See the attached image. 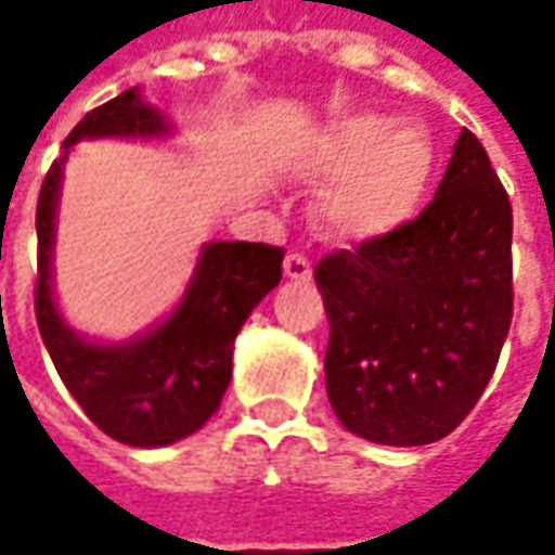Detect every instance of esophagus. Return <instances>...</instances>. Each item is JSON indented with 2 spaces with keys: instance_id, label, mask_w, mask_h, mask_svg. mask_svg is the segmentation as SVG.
Wrapping results in <instances>:
<instances>
[{
  "instance_id": "esophagus-1",
  "label": "esophagus",
  "mask_w": 555,
  "mask_h": 555,
  "mask_svg": "<svg viewBox=\"0 0 555 555\" xmlns=\"http://www.w3.org/2000/svg\"><path fill=\"white\" fill-rule=\"evenodd\" d=\"M284 274L289 281H311V259L306 253H289L284 259Z\"/></svg>"
}]
</instances>
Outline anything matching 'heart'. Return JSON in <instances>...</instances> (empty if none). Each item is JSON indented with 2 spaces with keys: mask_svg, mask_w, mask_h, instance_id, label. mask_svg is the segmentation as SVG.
<instances>
[{
  "mask_svg": "<svg viewBox=\"0 0 555 555\" xmlns=\"http://www.w3.org/2000/svg\"><path fill=\"white\" fill-rule=\"evenodd\" d=\"M309 176H339L324 197V222L339 237H379L414 219L433 179V141L420 126L383 117L336 122L309 160Z\"/></svg>",
  "mask_w": 555,
  "mask_h": 555,
  "instance_id": "heart-1",
  "label": "heart"
}]
</instances>
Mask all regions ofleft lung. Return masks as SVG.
Returning <instances> with one entry per match:
<instances>
[{"label": "left lung", "instance_id": "8db88e82", "mask_svg": "<svg viewBox=\"0 0 555 555\" xmlns=\"http://www.w3.org/2000/svg\"><path fill=\"white\" fill-rule=\"evenodd\" d=\"M331 343L327 398L376 444L454 433L498 367L513 321V206L463 129L436 197L389 234L318 266Z\"/></svg>", "mask_w": 555, "mask_h": 555}]
</instances>
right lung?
<instances>
[{
	"instance_id": "obj_1",
	"label": "right lung",
	"mask_w": 555,
	"mask_h": 555,
	"mask_svg": "<svg viewBox=\"0 0 555 555\" xmlns=\"http://www.w3.org/2000/svg\"><path fill=\"white\" fill-rule=\"evenodd\" d=\"M163 119L141 104L135 89L111 98L74 126L64 139L157 135ZM61 160L42 179L36 203V324L67 392L101 433L135 448H160L201 429L231 379L234 336L249 311L281 281L284 249L271 244H209L179 311L132 346H92L64 327L49 287V253Z\"/></svg>"
}]
</instances>
